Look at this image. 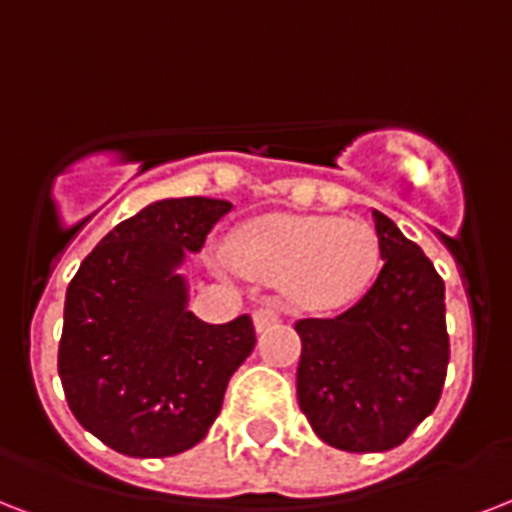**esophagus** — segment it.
<instances>
[{"label": "esophagus", "mask_w": 512, "mask_h": 512, "mask_svg": "<svg viewBox=\"0 0 512 512\" xmlns=\"http://www.w3.org/2000/svg\"><path fill=\"white\" fill-rule=\"evenodd\" d=\"M275 323H280V310L272 307V304H261V307L253 310V326H256V331H267Z\"/></svg>", "instance_id": "34e87169"}]
</instances>
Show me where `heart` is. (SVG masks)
I'll use <instances>...</instances> for the list:
<instances>
[{"instance_id": "obj_1", "label": "heart", "mask_w": 512, "mask_h": 512, "mask_svg": "<svg viewBox=\"0 0 512 512\" xmlns=\"http://www.w3.org/2000/svg\"><path fill=\"white\" fill-rule=\"evenodd\" d=\"M235 259L283 280L301 304L326 310L363 293L374 277L379 243L363 221L269 213L237 232Z\"/></svg>"}]
</instances>
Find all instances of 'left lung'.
Returning <instances> with one entry per match:
<instances>
[{
	"label": "left lung",
	"instance_id": "left-lung-1",
	"mask_svg": "<svg viewBox=\"0 0 512 512\" xmlns=\"http://www.w3.org/2000/svg\"><path fill=\"white\" fill-rule=\"evenodd\" d=\"M384 267L358 304L296 323V395L320 441L352 454L390 451L441 400L449 334L443 280L417 243L374 211Z\"/></svg>",
	"mask_w": 512,
	"mask_h": 512
}]
</instances>
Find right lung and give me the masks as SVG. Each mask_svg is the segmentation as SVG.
<instances>
[{"instance_id": "right-lung-1", "label": "right lung", "mask_w": 512, "mask_h": 512, "mask_svg": "<svg viewBox=\"0 0 512 512\" xmlns=\"http://www.w3.org/2000/svg\"><path fill=\"white\" fill-rule=\"evenodd\" d=\"M232 202L146 205L87 253L63 304L58 376L77 422L125 457H173L208 435L256 344L253 320L211 326L186 310L184 253Z\"/></svg>"}]
</instances>
